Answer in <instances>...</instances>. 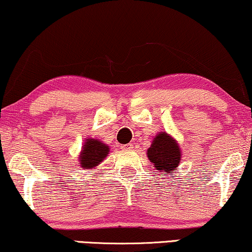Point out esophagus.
<instances>
[{"mask_svg": "<svg viewBox=\"0 0 252 252\" xmlns=\"http://www.w3.org/2000/svg\"><path fill=\"white\" fill-rule=\"evenodd\" d=\"M121 149L126 150V151H128V150H132L133 149V145L132 144H124V145H121Z\"/></svg>", "mask_w": 252, "mask_h": 252, "instance_id": "34e87169", "label": "esophagus"}]
</instances>
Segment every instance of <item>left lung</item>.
<instances>
[{"mask_svg":"<svg viewBox=\"0 0 252 252\" xmlns=\"http://www.w3.org/2000/svg\"><path fill=\"white\" fill-rule=\"evenodd\" d=\"M181 155L183 152L178 141L166 131L156 135L146 151L150 163L154 164V166L161 172V176H171V173L177 170L180 165Z\"/></svg>","mask_w":252,"mask_h":252,"instance_id":"8db88e82","label":"left lung"}]
</instances>
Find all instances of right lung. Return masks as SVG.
I'll return each instance as SVG.
<instances>
[{
  "label": "right lung",
  "mask_w": 252,
  "mask_h": 252,
  "mask_svg": "<svg viewBox=\"0 0 252 252\" xmlns=\"http://www.w3.org/2000/svg\"><path fill=\"white\" fill-rule=\"evenodd\" d=\"M109 146L96 138H86L79 155V164L81 168L94 170L109 154Z\"/></svg>",
  "instance_id": "add662e5"
}]
</instances>
